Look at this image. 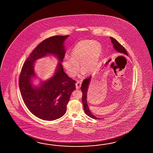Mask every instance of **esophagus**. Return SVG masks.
I'll return each mask as SVG.
<instances>
[{
  "instance_id": "1",
  "label": "esophagus",
  "mask_w": 153,
  "mask_h": 153,
  "mask_svg": "<svg viewBox=\"0 0 153 153\" xmlns=\"http://www.w3.org/2000/svg\"><path fill=\"white\" fill-rule=\"evenodd\" d=\"M81 82L79 81H77V82H76V84H75V86H76V89H79V88H80V86H81Z\"/></svg>"
}]
</instances>
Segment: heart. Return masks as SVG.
<instances>
[{"mask_svg": "<svg viewBox=\"0 0 153 153\" xmlns=\"http://www.w3.org/2000/svg\"><path fill=\"white\" fill-rule=\"evenodd\" d=\"M102 53V47L97 41L82 40L78 42L69 53L71 59H64L62 65L69 76L77 74L80 65L81 71L89 75L97 68Z\"/></svg>", "mask_w": 153, "mask_h": 153, "instance_id": "b5f03b06", "label": "heart"}]
</instances>
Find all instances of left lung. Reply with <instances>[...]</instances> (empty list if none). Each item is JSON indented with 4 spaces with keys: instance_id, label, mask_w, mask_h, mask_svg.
Returning a JSON list of instances; mask_svg holds the SVG:
<instances>
[{
    "instance_id": "obj_1",
    "label": "left lung",
    "mask_w": 153,
    "mask_h": 153,
    "mask_svg": "<svg viewBox=\"0 0 153 153\" xmlns=\"http://www.w3.org/2000/svg\"><path fill=\"white\" fill-rule=\"evenodd\" d=\"M110 38L111 39V43L113 45V48L116 51L119 52L121 54H124L125 55L128 56L126 49H125L124 47L121 45L116 39L114 38H112V37H110ZM91 76L86 78V79H85L81 84V89L82 93V104L84 106V110L85 114L88 115V117L94 119H100V118L97 117L92 114V113H91V111H90L89 108L88 106V102H87V94H88L87 93H88V88L90 81H91Z\"/></svg>"
}]
</instances>
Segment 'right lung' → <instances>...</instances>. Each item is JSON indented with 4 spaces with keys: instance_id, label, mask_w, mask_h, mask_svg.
Listing matches in <instances>:
<instances>
[{
    "instance_id": "obj_1",
    "label": "right lung",
    "mask_w": 153,
    "mask_h": 153,
    "mask_svg": "<svg viewBox=\"0 0 153 153\" xmlns=\"http://www.w3.org/2000/svg\"><path fill=\"white\" fill-rule=\"evenodd\" d=\"M68 37L53 36L40 42L24 63L20 73L19 87L24 103L33 114L44 120H54L63 116L70 96L75 90L76 81L64 72L61 64L65 53L64 43ZM50 55L59 61L54 75L34 86L32 79L36 77V61Z\"/></svg>"
}]
</instances>
